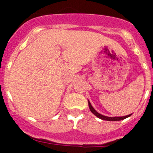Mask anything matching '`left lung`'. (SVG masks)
<instances>
[{
	"mask_svg": "<svg viewBox=\"0 0 153 153\" xmlns=\"http://www.w3.org/2000/svg\"><path fill=\"white\" fill-rule=\"evenodd\" d=\"M89 104V107H90V109H91V111L93 113L95 116H97L98 118L102 119V120H105V121H121V120H123V119H126L127 117L130 116L131 114L129 115H127V116H124V117H106V116H103L102 114H98V112L96 111L95 109H94L91 104L90 103V102H88Z\"/></svg>",
	"mask_w": 153,
	"mask_h": 153,
	"instance_id": "obj_1",
	"label": "left lung"
}]
</instances>
